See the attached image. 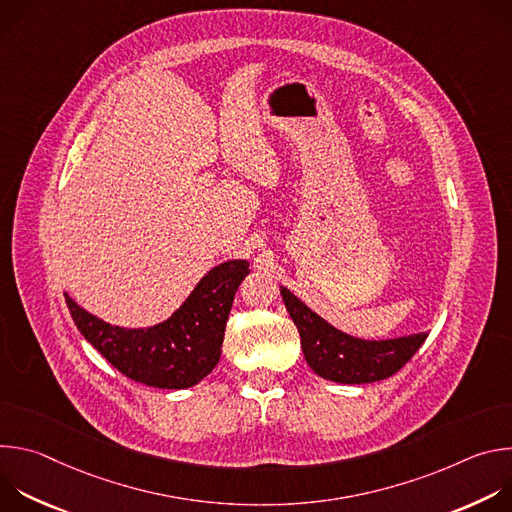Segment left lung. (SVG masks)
Instances as JSON below:
<instances>
[{"mask_svg":"<svg viewBox=\"0 0 512 512\" xmlns=\"http://www.w3.org/2000/svg\"><path fill=\"white\" fill-rule=\"evenodd\" d=\"M281 298L300 332L306 362L326 381L364 385L389 379L405 367L427 338V332L389 340L354 338L312 312L287 287H281Z\"/></svg>","mask_w":512,"mask_h":512,"instance_id":"obj_1","label":"left lung"}]
</instances>
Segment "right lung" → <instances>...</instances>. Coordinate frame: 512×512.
Instances as JSON below:
<instances>
[{
  "label": "right lung",
  "mask_w": 512,
  "mask_h": 512,
  "mask_svg": "<svg viewBox=\"0 0 512 512\" xmlns=\"http://www.w3.org/2000/svg\"><path fill=\"white\" fill-rule=\"evenodd\" d=\"M249 261L212 267L186 302L150 328H119L66 298L81 334L131 381L156 389H188L200 383L221 358L225 326Z\"/></svg>",
  "instance_id": "add662e5"
}]
</instances>
